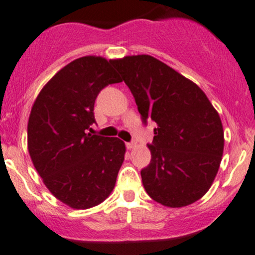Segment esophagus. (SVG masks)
<instances>
[{
    "label": "esophagus",
    "instance_id": "1",
    "mask_svg": "<svg viewBox=\"0 0 255 255\" xmlns=\"http://www.w3.org/2000/svg\"><path fill=\"white\" fill-rule=\"evenodd\" d=\"M126 146H127V149H133V148H135V146H136V144L135 143H133V141H132V143H127V144H126Z\"/></svg>",
    "mask_w": 255,
    "mask_h": 255
}]
</instances>
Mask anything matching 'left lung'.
<instances>
[{
  "instance_id": "left-lung-1",
  "label": "left lung",
  "mask_w": 255,
  "mask_h": 255,
  "mask_svg": "<svg viewBox=\"0 0 255 255\" xmlns=\"http://www.w3.org/2000/svg\"><path fill=\"white\" fill-rule=\"evenodd\" d=\"M112 64L132 92L144 123L157 125L149 166L140 171L151 199L168 208L199 200L213 184L224 152V128L205 93L149 55Z\"/></svg>"
}]
</instances>
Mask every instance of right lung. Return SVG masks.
<instances>
[{"instance_id":"add662e5","label":"right lung","mask_w":255,"mask_h":255,"mask_svg":"<svg viewBox=\"0 0 255 255\" xmlns=\"http://www.w3.org/2000/svg\"><path fill=\"white\" fill-rule=\"evenodd\" d=\"M114 60L84 56L45 84L28 122V150L51 194L72 209H89L111 194L125 160L119 138L95 135L94 104L109 84L122 82Z\"/></svg>"}]
</instances>
